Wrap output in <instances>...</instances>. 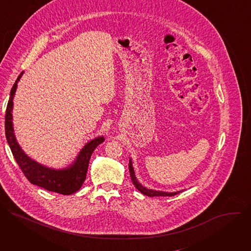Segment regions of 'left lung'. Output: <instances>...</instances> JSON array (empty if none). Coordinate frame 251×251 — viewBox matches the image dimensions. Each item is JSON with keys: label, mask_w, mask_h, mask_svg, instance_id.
Returning <instances> with one entry per match:
<instances>
[{"label": "left lung", "mask_w": 251, "mask_h": 251, "mask_svg": "<svg viewBox=\"0 0 251 251\" xmlns=\"http://www.w3.org/2000/svg\"><path fill=\"white\" fill-rule=\"evenodd\" d=\"M129 172H130L131 180H132L133 185L135 186V188L140 193H142L143 195H145V196H148V197H172V196H175V195L184 191V190H182V191H176V192H163V191H156V190H152V189H148V188L144 187L142 184H140L139 181L137 180L131 158L129 159Z\"/></svg>", "instance_id": "1"}]
</instances>
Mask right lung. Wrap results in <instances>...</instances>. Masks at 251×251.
<instances>
[{"mask_svg": "<svg viewBox=\"0 0 251 251\" xmlns=\"http://www.w3.org/2000/svg\"><path fill=\"white\" fill-rule=\"evenodd\" d=\"M23 75L24 71L19 75L11 89L10 99L6 110V138L13 156L27 180L32 185H37L50 192H54L61 195L74 194L81 188L83 182L85 181L90 157L95 148L104 142V136H98L88 141L81 148L75 161L62 169L47 167L27 156L17 141L13 125V100L17 91L18 82Z\"/></svg>", "mask_w": 251, "mask_h": 251, "instance_id": "obj_1", "label": "right lung"}]
</instances>
